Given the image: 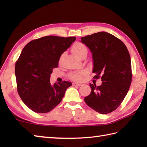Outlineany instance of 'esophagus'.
Wrapping results in <instances>:
<instances>
[{
    "mask_svg": "<svg viewBox=\"0 0 147 147\" xmlns=\"http://www.w3.org/2000/svg\"><path fill=\"white\" fill-rule=\"evenodd\" d=\"M73 85L74 86H82V83H76V82H74L73 83Z\"/></svg>",
    "mask_w": 147,
    "mask_h": 147,
    "instance_id": "esophagus-1",
    "label": "esophagus"
}]
</instances>
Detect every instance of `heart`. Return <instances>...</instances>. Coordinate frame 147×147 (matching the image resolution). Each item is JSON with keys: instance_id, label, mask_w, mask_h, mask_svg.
Wrapping results in <instances>:
<instances>
[{"instance_id": "obj_1", "label": "heart", "mask_w": 147, "mask_h": 147, "mask_svg": "<svg viewBox=\"0 0 147 147\" xmlns=\"http://www.w3.org/2000/svg\"><path fill=\"white\" fill-rule=\"evenodd\" d=\"M72 52H73V54L75 55L76 57L78 58L80 57V56L83 55L85 52H87V49L86 46L83 44L82 43H76L72 47ZM84 73V72L81 71V72H77V73H74L71 75V78L73 80H78L81 78V76H82Z\"/></svg>"}]
</instances>
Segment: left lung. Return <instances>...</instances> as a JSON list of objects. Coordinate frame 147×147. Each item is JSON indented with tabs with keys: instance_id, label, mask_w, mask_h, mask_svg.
Here are the masks:
<instances>
[{
	"instance_id": "left-lung-1",
	"label": "left lung",
	"mask_w": 147,
	"mask_h": 147,
	"mask_svg": "<svg viewBox=\"0 0 147 147\" xmlns=\"http://www.w3.org/2000/svg\"><path fill=\"white\" fill-rule=\"evenodd\" d=\"M91 51L95 78L102 75V85L90 84L86 104L100 114L115 110L123 101L132 80L129 53L124 43L111 34L101 32L81 38Z\"/></svg>"
}]
</instances>
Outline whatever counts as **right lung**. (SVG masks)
I'll use <instances>...</instances> for the list:
<instances>
[{
    "instance_id": "right-lung-1",
    "label": "right lung",
    "mask_w": 147,
    "mask_h": 147,
    "mask_svg": "<svg viewBox=\"0 0 147 147\" xmlns=\"http://www.w3.org/2000/svg\"><path fill=\"white\" fill-rule=\"evenodd\" d=\"M76 39L46 36L30 42L23 49L15 65V75L18 94L31 110L36 113L52 111L72 85L66 81L51 85L50 77L61 55Z\"/></svg>"
}]
</instances>
